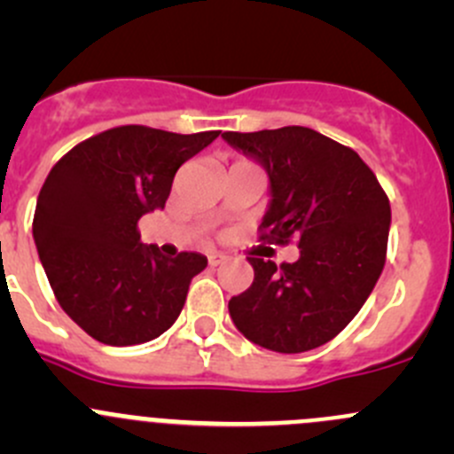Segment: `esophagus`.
Segmentation results:
<instances>
[{"label":"esophagus","instance_id":"esophagus-1","mask_svg":"<svg viewBox=\"0 0 454 454\" xmlns=\"http://www.w3.org/2000/svg\"><path fill=\"white\" fill-rule=\"evenodd\" d=\"M223 261H226V254H222V253L208 254V265H210V268H217V265H222Z\"/></svg>","mask_w":454,"mask_h":454}]
</instances>
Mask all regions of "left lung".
Wrapping results in <instances>:
<instances>
[{"instance_id":"8db88e82","label":"left lung","mask_w":454,"mask_h":454,"mask_svg":"<svg viewBox=\"0 0 454 454\" xmlns=\"http://www.w3.org/2000/svg\"><path fill=\"white\" fill-rule=\"evenodd\" d=\"M222 138L253 155L270 177V208L259 239L296 241L299 261L248 256L253 286L228 301L232 323L254 345L301 354L336 338L382 274L391 206L358 153L309 127Z\"/></svg>"}]
</instances>
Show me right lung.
<instances>
[{
	"label": "right lung",
	"instance_id": "right-lung-1",
	"mask_svg": "<svg viewBox=\"0 0 454 454\" xmlns=\"http://www.w3.org/2000/svg\"><path fill=\"white\" fill-rule=\"evenodd\" d=\"M217 136L114 127L79 142L48 173L32 235L59 305L94 340L140 345L177 320L208 261L162 256L142 244L138 222L164 208L177 168Z\"/></svg>",
	"mask_w": 454,
	"mask_h": 454
}]
</instances>
